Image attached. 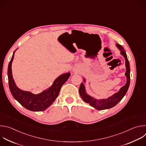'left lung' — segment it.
<instances>
[{
	"mask_svg": "<svg viewBox=\"0 0 146 146\" xmlns=\"http://www.w3.org/2000/svg\"><path fill=\"white\" fill-rule=\"evenodd\" d=\"M117 47L119 50L121 52V54L125 58V66H126V72L125 76L127 77V82L125 85L123 86L119 91L114 94L110 97H109L108 99H103L97 100L93 97H91L89 95L86 93L85 86L83 84V82H81V84L79 88V93L82 98V100L85 102L89 103L90 106L94 107L95 109L98 110H105L110 109L114 106H115L117 104L121 101V100L123 98L127 92V91L129 88L130 84V66L129 62L127 58V54L125 51L124 50L122 46L118 44H116ZM84 82H86V79H84Z\"/></svg>",
	"mask_w": 146,
	"mask_h": 146,
	"instance_id": "left-lung-1",
	"label": "left lung"
}]
</instances>
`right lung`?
I'll return each mask as SVG.
<instances>
[{"label": "right lung", "instance_id": "right-lung-1", "mask_svg": "<svg viewBox=\"0 0 146 146\" xmlns=\"http://www.w3.org/2000/svg\"><path fill=\"white\" fill-rule=\"evenodd\" d=\"M15 51L13 52L11 60L9 62L7 70L10 92L14 99L27 109L33 111H44L55 100L62 86L68 80L70 73H66L60 75L55 79L50 88L38 94H34L29 91L21 90L15 85L12 75L11 64Z\"/></svg>", "mask_w": 146, "mask_h": 146}]
</instances>
